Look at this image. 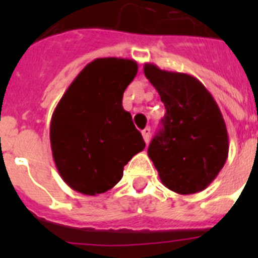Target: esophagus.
<instances>
[{"mask_svg":"<svg viewBox=\"0 0 258 258\" xmlns=\"http://www.w3.org/2000/svg\"><path fill=\"white\" fill-rule=\"evenodd\" d=\"M142 137H143V140H145V142L149 143L150 137H151V129H150V127H145V129L142 131Z\"/></svg>","mask_w":258,"mask_h":258,"instance_id":"esophagus-1","label":"esophagus"}]
</instances>
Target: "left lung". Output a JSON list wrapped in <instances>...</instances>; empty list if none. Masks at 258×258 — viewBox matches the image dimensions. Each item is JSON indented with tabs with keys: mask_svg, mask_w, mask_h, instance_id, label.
I'll list each match as a JSON object with an SVG mask.
<instances>
[{
	"mask_svg": "<svg viewBox=\"0 0 258 258\" xmlns=\"http://www.w3.org/2000/svg\"><path fill=\"white\" fill-rule=\"evenodd\" d=\"M165 106L160 132L147 150L165 187L181 195L207 188L227 160L229 136L214 98L187 74L143 66Z\"/></svg>",
	"mask_w": 258,
	"mask_h": 258,
	"instance_id": "1",
	"label": "left lung"
}]
</instances>
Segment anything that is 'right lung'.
<instances>
[{"mask_svg": "<svg viewBox=\"0 0 258 258\" xmlns=\"http://www.w3.org/2000/svg\"><path fill=\"white\" fill-rule=\"evenodd\" d=\"M137 72L133 59H94L56 104L50 145L56 169L72 190L90 197L111 190L127 161L145 149L142 134L122 108Z\"/></svg>", "mask_w": 258, "mask_h": 258, "instance_id": "right-lung-1", "label": "right lung"}]
</instances>
